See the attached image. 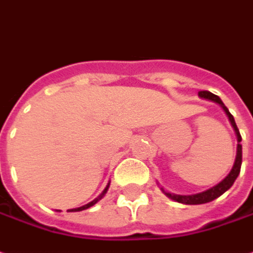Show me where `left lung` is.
I'll use <instances>...</instances> for the list:
<instances>
[{
  "label": "left lung",
  "instance_id": "1",
  "mask_svg": "<svg viewBox=\"0 0 253 253\" xmlns=\"http://www.w3.org/2000/svg\"><path fill=\"white\" fill-rule=\"evenodd\" d=\"M199 98H202V99H208V101H212L214 104H217L220 106L221 109L224 111V113L227 115L228 120H230V123H231V126L234 128L235 135H237V155H235V161L234 165H233V169L230 170V173H228L227 176L224 177L223 180H221L220 183H217L216 185H213L212 188H209V190H206V191L198 192V194H192V195H178V194H173V192L169 191H165L162 187H161V190L162 192L168 197V198L173 199V201H176V202H180V204H184V205H201V204H208V202H211L213 199L219 198L220 195H223L224 192L227 191L228 188L231 187V185L234 184L235 178L238 177L240 174V170H241V163H242V145H241V134H240V130H238V127L235 125V120L233 118V115L228 112V109L226 108V105L223 104V101H221L220 98L217 97V95H214L212 94L211 91H199L198 92Z\"/></svg>",
  "mask_w": 253,
  "mask_h": 253
}]
</instances>
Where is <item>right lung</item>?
Listing matches in <instances>:
<instances>
[{
    "label": "right lung",
    "mask_w": 253,
    "mask_h": 253,
    "mask_svg": "<svg viewBox=\"0 0 253 253\" xmlns=\"http://www.w3.org/2000/svg\"><path fill=\"white\" fill-rule=\"evenodd\" d=\"M109 184H111V183H108V185H106V187H105V190L102 192H101V194H99V195H98L97 198L95 199H92V201H91V202H88V204H87V205H83V206H80V208H75V209H69V212H80V211H84V209H88V208H91V206H94L95 205V204H97L98 201H99V199H102L104 198V195L105 194H106V191H108V188H109Z\"/></svg>",
    "instance_id": "add662e5"
}]
</instances>
